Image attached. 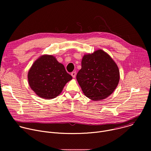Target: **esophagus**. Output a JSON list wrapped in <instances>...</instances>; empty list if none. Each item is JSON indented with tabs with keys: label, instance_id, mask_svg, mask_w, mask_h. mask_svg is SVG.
Masks as SVG:
<instances>
[{
	"label": "esophagus",
	"instance_id": "1",
	"mask_svg": "<svg viewBox=\"0 0 151 151\" xmlns=\"http://www.w3.org/2000/svg\"><path fill=\"white\" fill-rule=\"evenodd\" d=\"M76 75V73L75 71H73V72H72L71 73V75H72V76L73 78H75Z\"/></svg>",
	"mask_w": 151,
	"mask_h": 151
}]
</instances>
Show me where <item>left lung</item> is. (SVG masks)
Masks as SVG:
<instances>
[{
    "instance_id": "obj_1",
    "label": "left lung",
    "mask_w": 151,
    "mask_h": 151,
    "mask_svg": "<svg viewBox=\"0 0 151 151\" xmlns=\"http://www.w3.org/2000/svg\"><path fill=\"white\" fill-rule=\"evenodd\" d=\"M76 79L88 98L101 100L115 90L119 81V71L112 58L99 50L83 57Z\"/></svg>"
}]
</instances>
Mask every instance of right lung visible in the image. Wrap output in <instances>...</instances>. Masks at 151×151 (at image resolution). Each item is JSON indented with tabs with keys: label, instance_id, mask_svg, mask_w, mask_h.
<instances>
[{
	"label": "right lung",
	"instance_id": "1",
	"mask_svg": "<svg viewBox=\"0 0 151 151\" xmlns=\"http://www.w3.org/2000/svg\"><path fill=\"white\" fill-rule=\"evenodd\" d=\"M72 77L52 55L39 57L28 73L30 87L39 97L51 99L58 96Z\"/></svg>",
	"mask_w": 151,
	"mask_h": 151
}]
</instances>
